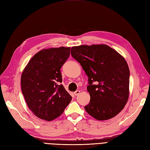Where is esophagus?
I'll use <instances>...</instances> for the list:
<instances>
[{"label": "esophagus", "instance_id": "obj_1", "mask_svg": "<svg viewBox=\"0 0 150 150\" xmlns=\"http://www.w3.org/2000/svg\"><path fill=\"white\" fill-rule=\"evenodd\" d=\"M79 93H80V91L79 90H76V92H74V96H78V95L79 94Z\"/></svg>", "mask_w": 150, "mask_h": 150}]
</instances>
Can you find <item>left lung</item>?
Instances as JSON below:
<instances>
[{"mask_svg": "<svg viewBox=\"0 0 150 150\" xmlns=\"http://www.w3.org/2000/svg\"><path fill=\"white\" fill-rule=\"evenodd\" d=\"M71 54L88 77L90 100L86 111L98 120L115 117L129 96L130 71L125 58L105 45L74 46Z\"/></svg>", "mask_w": 150, "mask_h": 150, "instance_id": "left-lung-1", "label": "left lung"}]
</instances>
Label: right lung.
<instances>
[{"label":"right lung","mask_w":150,"mask_h":150,"mask_svg":"<svg viewBox=\"0 0 150 150\" xmlns=\"http://www.w3.org/2000/svg\"><path fill=\"white\" fill-rule=\"evenodd\" d=\"M71 47L40 51L33 57L21 77V91L29 109L37 117L52 121L60 116L72 97L62 85L60 69L70 55Z\"/></svg>","instance_id":"add662e5"}]
</instances>
